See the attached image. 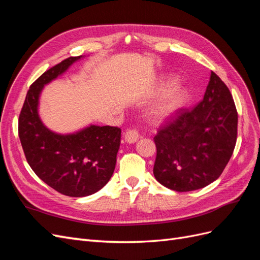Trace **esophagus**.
I'll return each mask as SVG.
<instances>
[{
  "instance_id": "obj_1",
  "label": "esophagus",
  "mask_w": 260,
  "mask_h": 260,
  "mask_svg": "<svg viewBox=\"0 0 260 260\" xmlns=\"http://www.w3.org/2000/svg\"><path fill=\"white\" fill-rule=\"evenodd\" d=\"M124 140L128 143H136L140 138L139 132L136 129H129L124 132Z\"/></svg>"
}]
</instances>
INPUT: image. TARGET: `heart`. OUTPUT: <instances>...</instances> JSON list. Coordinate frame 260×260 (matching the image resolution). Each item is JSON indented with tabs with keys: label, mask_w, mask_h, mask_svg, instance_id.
<instances>
[{
	"label": "heart",
	"mask_w": 260,
	"mask_h": 260,
	"mask_svg": "<svg viewBox=\"0 0 260 260\" xmlns=\"http://www.w3.org/2000/svg\"><path fill=\"white\" fill-rule=\"evenodd\" d=\"M186 96L187 93L183 88L176 86L162 98L158 104L151 109V116L157 120H164L169 118L184 105Z\"/></svg>",
	"instance_id": "b5f03b06"
}]
</instances>
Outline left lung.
Instances as JSON below:
<instances>
[{"label":"left lung","instance_id":"1","mask_svg":"<svg viewBox=\"0 0 260 260\" xmlns=\"http://www.w3.org/2000/svg\"><path fill=\"white\" fill-rule=\"evenodd\" d=\"M238 136V112L231 92L211 72L204 99L180 108L154 137V176L177 192L199 190L222 174Z\"/></svg>","mask_w":260,"mask_h":260}]
</instances>
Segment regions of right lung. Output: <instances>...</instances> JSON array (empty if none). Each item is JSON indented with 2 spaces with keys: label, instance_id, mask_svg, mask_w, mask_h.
I'll return each mask as SVG.
<instances>
[{
  "label": "right lung",
  "instance_id": "1",
  "mask_svg": "<svg viewBox=\"0 0 260 260\" xmlns=\"http://www.w3.org/2000/svg\"><path fill=\"white\" fill-rule=\"evenodd\" d=\"M81 57H68L39 77L30 85L18 119V136L31 169L55 191L72 198L94 194L106 185L114 174L121 136L120 128L94 124L59 135L41 121L38 106L43 86Z\"/></svg>",
  "mask_w": 260,
  "mask_h": 260
}]
</instances>
